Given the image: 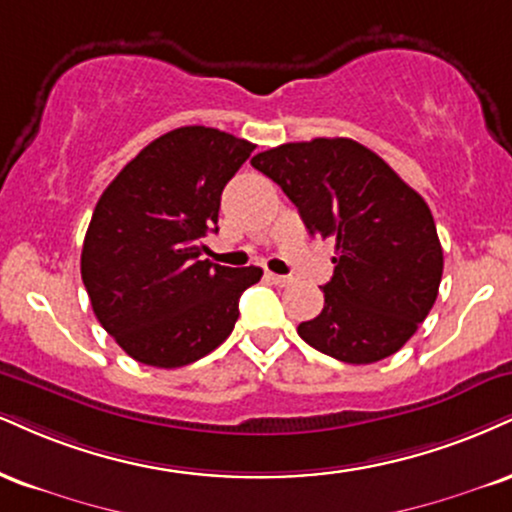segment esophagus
Instances as JSON below:
<instances>
[{
    "instance_id": "obj_1",
    "label": "esophagus",
    "mask_w": 512,
    "mask_h": 512,
    "mask_svg": "<svg viewBox=\"0 0 512 512\" xmlns=\"http://www.w3.org/2000/svg\"><path fill=\"white\" fill-rule=\"evenodd\" d=\"M267 279L269 281H272V283H276V286H288V283H291L293 279H291V276H281V274H272V272H269L267 274Z\"/></svg>"
}]
</instances>
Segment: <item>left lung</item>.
I'll list each match as a JSON object with an SVG mask.
<instances>
[{"label": "left lung", "instance_id": "obj_1", "mask_svg": "<svg viewBox=\"0 0 512 512\" xmlns=\"http://www.w3.org/2000/svg\"><path fill=\"white\" fill-rule=\"evenodd\" d=\"M250 164L279 183L312 236L336 243L324 307L298 326L300 338L348 365L398 353L434 307L443 274L422 195L350 138L286 143Z\"/></svg>", "mask_w": 512, "mask_h": 512}]
</instances>
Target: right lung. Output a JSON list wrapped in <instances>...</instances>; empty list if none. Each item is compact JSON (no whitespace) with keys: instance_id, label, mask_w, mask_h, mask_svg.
<instances>
[{"instance_id":"1","label":"right lung","mask_w":512,"mask_h":512,"mask_svg":"<svg viewBox=\"0 0 512 512\" xmlns=\"http://www.w3.org/2000/svg\"><path fill=\"white\" fill-rule=\"evenodd\" d=\"M255 145L205 126L152 140L109 183L80 255L92 312L133 360L190 365L229 338L260 267L200 260L217 233L221 190Z\"/></svg>"}]
</instances>
